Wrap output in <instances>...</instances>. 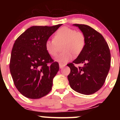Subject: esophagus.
I'll return each instance as SVG.
<instances>
[{
  "instance_id": "obj_1",
  "label": "esophagus",
  "mask_w": 120,
  "mask_h": 120,
  "mask_svg": "<svg viewBox=\"0 0 120 120\" xmlns=\"http://www.w3.org/2000/svg\"><path fill=\"white\" fill-rule=\"evenodd\" d=\"M65 66V65H64V64H61V63H60V64H59V67H60V68H64Z\"/></svg>"
}]
</instances>
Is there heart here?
<instances>
[{"label":"heart","mask_w":120,"mask_h":120,"mask_svg":"<svg viewBox=\"0 0 120 120\" xmlns=\"http://www.w3.org/2000/svg\"><path fill=\"white\" fill-rule=\"evenodd\" d=\"M63 51L56 57V61L65 63L78 56L83 51L86 45V38L81 31L64 26L60 28L53 35V39H49L45 43V49L51 56H55L59 47Z\"/></svg>","instance_id":"obj_1"}]
</instances>
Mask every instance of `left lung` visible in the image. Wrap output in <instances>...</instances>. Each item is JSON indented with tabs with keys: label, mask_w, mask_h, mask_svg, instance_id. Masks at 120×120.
Instances as JSON below:
<instances>
[{
	"label": "left lung",
	"mask_w": 120,
	"mask_h": 120,
	"mask_svg": "<svg viewBox=\"0 0 120 120\" xmlns=\"http://www.w3.org/2000/svg\"><path fill=\"white\" fill-rule=\"evenodd\" d=\"M83 33L86 45L83 51L71 63L68 75L73 90L84 95L98 91L105 82L111 66V53L107 43L101 34L91 27L83 24H73ZM84 64L77 68L74 64Z\"/></svg>",
	"instance_id": "left-lung-1"
}]
</instances>
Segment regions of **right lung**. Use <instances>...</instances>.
Masks as SVG:
<instances>
[{
	"instance_id": "right-lung-1",
	"label": "right lung",
	"mask_w": 120,
	"mask_h": 120,
	"mask_svg": "<svg viewBox=\"0 0 120 120\" xmlns=\"http://www.w3.org/2000/svg\"><path fill=\"white\" fill-rule=\"evenodd\" d=\"M61 25L33 26L15 41L10 72L16 87L27 98L39 99L51 90L59 66L47 52L45 43Z\"/></svg>"
}]
</instances>
